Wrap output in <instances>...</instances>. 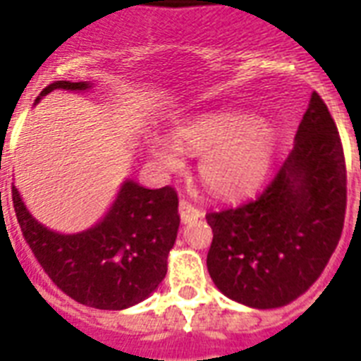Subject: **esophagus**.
<instances>
[{
    "mask_svg": "<svg viewBox=\"0 0 361 361\" xmlns=\"http://www.w3.org/2000/svg\"><path fill=\"white\" fill-rule=\"evenodd\" d=\"M178 215H180V220H183V222H190V220L199 219V216L202 215V212L197 209L191 202H188V200L183 199L180 200V204H178Z\"/></svg>",
    "mask_w": 361,
    "mask_h": 361,
    "instance_id": "34e87169",
    "label": "esophagus"
}]
</instances>
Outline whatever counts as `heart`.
Segmentation results:
<instances>
[{
	"mask_svg": "<svg viewBox=\"0 0 361 361\" xmlns=\"http://www.w3.org/2000/svg\"><path fill=\"white\" fill-rule=\"evenodd\" d=\"M173 139L153 135L149 152L161 164L178 166L180 149L200 155L199 173L219 197L257 190L275 159L276 133L262 119L238 111H206L177 124Z\"/></svg>",
	"mask_w": 361,
	"mask_h": 361,
	"instance_id": "b5f03b06",
	"label": "heart"
}]
</instances>
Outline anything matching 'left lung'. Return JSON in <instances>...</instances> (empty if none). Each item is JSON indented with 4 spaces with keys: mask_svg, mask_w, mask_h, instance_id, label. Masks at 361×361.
Instances as JSON below:
<instances>
[{
    "mask_svg": "<svg viewBox=\"0 0 361 361\" xmlns=\"http://www.w3.org/2000/svg\"><path fill=\"white\" fill-rule=\"evenodd\" d=\"M343 146L324 99L312 92L295 146L257 199L206 215L208 271L228 298L282 307L311 288L336 250L345 219Z\"/></svg>",
    "mask_w": 361,
    "mask_h": 361,
    "instance_id": "left-lung-1",
    "label": "left lung"
}]
</instances>
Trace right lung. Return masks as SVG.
Segmentation results:
<instances>
[{"label":"right lung","mask_w":361,"mask_h":361,"mask_svg":"<svg viewBox=\"0 0 361 361\" xmlns=\"http://www.w3.org/2000/svg\"><path fill=\"white\" fill-rule=\"evenodd\" d=\"M88 82L56 81V88L86 90ZM23 237L57 288L88 307L119 311L152 295L168 271L177 238L178 197L171 186L148 190L126 180L101 222L78 235H61L39 224L12 186Z\"/></svg>","instance_id":"add662e5"}]
</instances>
